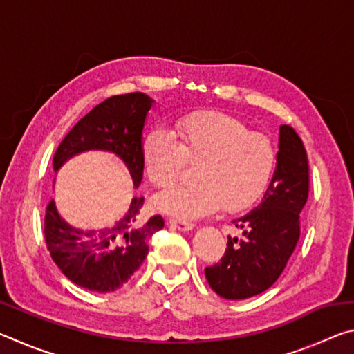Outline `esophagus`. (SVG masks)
<instances>
[{"label":"esophagus","instance_id":"esophagus-1","mask_svg":"<svg viewBox=\"0 0 354 354\" xmlns=\"http://www.w3.org/2000/svg\"><path fill=\"white\" fill-rule=\"evenodd\" d=\"M169 225L171 227H175V230H179V231H190L194 230V223H190V221H185V220H178V218H171L169 221Z\"/></svg>","mask_w":354,"mask_h":354}]
</instances>
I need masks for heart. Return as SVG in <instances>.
<instances>
[{"label":"heart","instance_id":"heart-1","mask_svg":"<svg viewBox=\"0 0 354 354\" xmlns=\"http://www.w3.org/2000/svg\"><path fill=\"white\" fill-rule=\"evenodd\" d=\"M175 135L165 128L147 129L140 140L147 178L167 187L184 171L185 162H198L196 184L159 192L151 205L176 218H198L217 209L236 214L253 207L272 181L277 149L270 137L251 131L242 118L218 109H200L179 117Z\"/></svg>","mask_w":354,"mask_h":354}]
</instances>
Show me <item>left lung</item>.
Listing matches in <instances>:
<instances>
[{
  "label": "left lung",
  "instance_id": "1",
  "mask_svg": "<svg viewBox=\"0 0 354 354\" xmlns=\"http://www.w3.org/2000/svg\"><path fill=\"white\" fill-rule=\"evenodd\" d=\"M277 170L261 205L232 221L243 239L227 237L220 262L205 268L209 286L226 299H245L267 290L287 266L299 239V212L308 201L309 165L301 139L279 128Z\"/></svg>",
  "mask_w": 354,
  "mask_h": 354
}]
</instances>
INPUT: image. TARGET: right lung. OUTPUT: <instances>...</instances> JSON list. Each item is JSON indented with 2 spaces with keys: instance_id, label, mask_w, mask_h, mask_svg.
I'll list each match as a JSON object with an SVG mask.
<instances>
[{
  "instance_id": "add662e5",
  "label": "right lung",
  "mask_w": 354,
  "mask_h": 354,
  "mask_svg": "<svg viewBox=\"0 0 354 354\" xmlns=\"http://www.w3.org/2000/svg\"><path fill=\"white\" fill-rule=\"evenodd\" d=\"M153 100L142 92L115 95L95 106L64 137L53 158L57 171L73 156L101 149L115 154L133 178L142 183V131ZM143 196H134L128 214L112 226L84 231L70 226L50 201L45 212L46 248L61 272L84 289L106 293L122 287L139 270L148 254V241L164 227V218L154 215L139 223Z\"/></svg>"
}]
</instances>
